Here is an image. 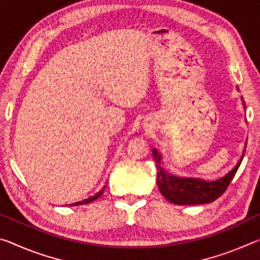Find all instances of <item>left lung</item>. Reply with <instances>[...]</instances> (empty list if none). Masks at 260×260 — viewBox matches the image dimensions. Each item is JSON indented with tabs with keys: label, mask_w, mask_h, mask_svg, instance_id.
I'll use <instances>...</instances> for the list:
<instances>
[{
	"label": "left lung",
	"mask_w": 260,
	"mask_h": 260,
	"mask_svg": "<svg viewBox=\"0 0 260 260\" xmlns=\"http://www.w3.org/2000/svg\"><path fill=\"white\" fill-rule=\"evenodd\" d=\"M239 90V87H237ZM242 103L245 109V103L242 98ZM246 142L244 144L243 152L240 157L234 169L230 171L226 175L213 181H206L200 178H187L178 177L172 173H169L162 166L161 153L156 148L152 149V156L157 166V184L158 189L165 199L171 203L177 205H196L206 204L215 201L222 195L231 181L236 174L237 170L243 160L245 153Z\"/></svg>",
	"instance_id": "1"
}]
</instances>
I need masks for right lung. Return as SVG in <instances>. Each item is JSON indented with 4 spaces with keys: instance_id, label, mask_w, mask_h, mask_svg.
Here are the masks:
<instances>
[{
    "instance_id": "add662e5",
    "label": "right lung",
    "mask_w": 260,
    "mask_h": 260,
    "mask_svg": "<svg viewBox=\"0 0 260 260\" xmlns=\"http://www.w3.org/2000/svg\"><path fill=\"white\" fill-rule=\"evenodd\" d=\"M105 187L107 186H103V188H101V190H99L98 192L96 193H94L93 196H90V197H88V199H86V200H82V201H80V202H76V203H72V204H68L69 206H76V205H82V204H87V203H90V202H93V201H95V200H98L99 197L102 195L103 193V191H104V189H105Z\"/></svg>"
}]
</instances>
